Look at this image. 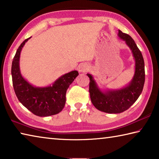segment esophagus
Returning a JSON list of instances; mask_svg holds the SVG:
<instances>
[{
    "label": "esophagus",
    "mask_w": 159,
    "mask_h": 159,
    "mask_svg": "<svg viewBox=\"0 0 159 159\" xmlns=\"http://www.w3.org/2000/svg\"><path fill=\"white\" fill-rule=\"evenodd\" d=\"M88 69H89V65L86 63L80 64L79 67H78V71L80 73H85V72L88 71Z\"/></svg>",
    "instance_id": "esophagus-1"
}]
</instances>
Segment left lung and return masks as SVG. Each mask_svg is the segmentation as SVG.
Segmentation results:
<instances>
[{
    "label": "left lung",
    "instance_id": "8db88e82",
    "mask_svg": "<svg viewBox=\"0 0 159 159\" xmlns=\"http://www.w3.org/2000/svg\"><path fill=\"white\" fill-rule=\"evenodd\" d=\"M118 36L130 48L135 61L134 74L129 84L120 89L102 90L92 75L87 74L90 78L91 102L96 109L109 114H119L130 108L141 95L145 80L144 59L135 42L128 34L120 30Z\"/></svg>",
    "mask_w": 159,
    "mask_h": 159
}]
</instances>
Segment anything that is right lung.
Wrapping results in <instances>:
<instances>
[{
    "mask_svg": "<svg viewBox=\"0 0 159 159\" xmlns=\"http://www.w3.org/2000/svg\"><path fill=\"white\" fill-rule=\"evenodd\" d=\"M30 38L22 42L16 52L12 63V84L17 99L26 109L38 116H50L57 114L63 109L66 102V90L79 72L72 71L46 87H36L21 76L20 68V52Z\"/></svg>",
    "mask_w": 159,
    "mask_h": 159,
    "instance_id": "right-lung-1",
    "label": "right lung"
}]
</instances>
